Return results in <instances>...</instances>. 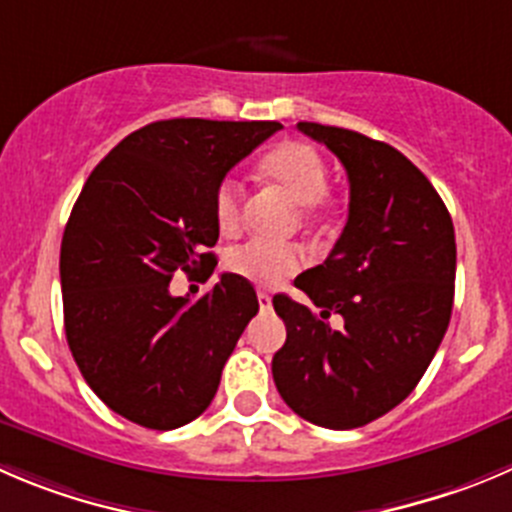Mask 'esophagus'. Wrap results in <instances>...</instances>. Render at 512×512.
<instances>
[{"label": "esophagus", "instance_id": "esophagus-1", "mask_svg": "<svg viewBox=\"0 0 512 512\" xmlns=\"http://www.w3.org/2000/svg\"><path fill=\"white\" fill-rule=\"evenodd\" d=\"M259 309L261 311H271V296L266 291H259Z\"/></svg>", "mask_w": 512, "mask_h": 512}]
</instances>
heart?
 <instances>
[{"instance_id": "heart-1", "label": "heart", "mask_w": 512, "mask_h": 512, "mask_svg": "<svg viewBox=\"0 0 512 512\" xmlns=\"http://www.w3.org/2000/svg\"><path fill=\"white\" fill-rule=\"evenodd\" d=\"M261 175L274 183L289 201L296 203V213L304 223H316L332 208L329 165L324 155L309 143L286 140L271 148L261 158ZM243 188L238 180L223 178L213 193V216L223 233H233L241 226ZM301 266L299 248L286 243L246 241L226 253V271L253 286H274L294 274Z\"/></svg>"}]
</instances>
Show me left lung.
Wrapping results in <instances>:
<instances>
[{"mask_svg": "<svg viewBox=\"0 0 512 512\" xmlns=\"http://www.w3.org/2000/svg\"><path fill=\"white\" fill-rule=\"evenodd\" d=\"M296 128L342 160L349 218L324 264L296 276L309 304L274 296L286 344L271 372L296 415L354 430L394 410L430 367L455 299V228L397 148L332 125Z\"/></svg>", "mask_w": 512, "mask_h": 512, "instance_id": "obj_1", "label": "left lung"}]
</instances>
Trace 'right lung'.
<instances>
[{
  "label": "right lung",
  "mask_w": 512,
  "mask_h": 512,
  "mask_svg": "<svg viewBox=\"0 0 512 512\" xmlns=\"http://www.w3.org/2000/svg\"><path fill=\"white\" fill-rule=\"evenodd\" d=\"M284 125L173 118L120 140L97 163L60 248L70 352L125 420L175 430L216 397L226 359L259 311L248 281L221 274L198 301L170 296L175 271L216 269L213 193Z\"/></svg>",
  "instance_id": "obj_1"
}]
</instances>
